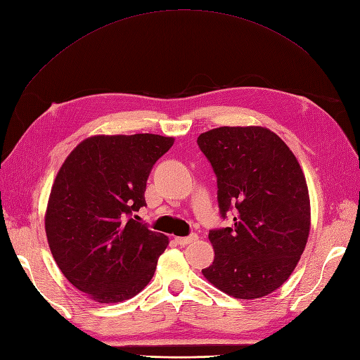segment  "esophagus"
<instances>
[{"label":"esophagus","instance_id":"obj_1","mask_svg":"<svg viewBox=\"0 0 360 360\" xmlns=\"http://www.w3.org/2000/svg\"><path fill=\"white\" fill-rule=\"evenodd\" d=\"M197 238H198L197 234H192V236H189V237H176V242H177L180 246H186V245H189V243L197 240Z\"/></svg>","mask_w":360,"mask_h":360}]
</instances>
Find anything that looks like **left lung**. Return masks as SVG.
Listing matches in <instances>:
<instances>
[{
	"label": "left lung",
	"mask_w": 360,
	"mask_h": 360,
	"mask_svg": "<svg viewBox=\"0 0 360 360\" xmlns=\"http://www.w3.org/2000/svg\"><path fill=\"white\" fill-rule=\"evenodd\" d=\"M197 143L217 177L221 216L233 226L212 230L213 263L204 278L236 299L278 290L296 269L308 242L311 204L296 156L261 126L217 127Z\"/></svg>",
	"instance_id": "left-lung-1"
}]
</instances>
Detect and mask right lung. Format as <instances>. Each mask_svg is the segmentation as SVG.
Returning a JSON list of instances; mask_svg holds the SVG:
<instances>
[{
  "instance_id": "right-lung-1",
  "label": "right lung",
  "mask_w": 360,
  "mask_h": 360,
  "mask_svg": "<svg viewBox=\"0 0 360 360\" xmlns=\"http://www.w3.org/2000/svg\"><path fill=\"white\" fill-rule=\"evenodd\" d=\"M174 138L96 135L76 146L52 184L45 214L51 252L73 287L99 303L144 290L168 237L138 222L156 160Z\"/></svg>"
}]
</instances>
